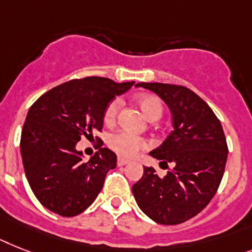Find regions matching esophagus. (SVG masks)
I'll list each match as a JSON object with an SVG mask.
<instances>
[{"instance_id": "1", "label": "esophagus", "mask_w": 252, "mask_h": 252, "mask_svg": "<svg viewBox=\"0 0 252 252\" xmlns=\"http://www.w3.org/2000/svg\"><path fill=\"white\" fill-rule=\"evenodd\" d=\"M127 163H128L127 159L121 158V157H120V158L117 159V165H118V166H125V165H127Z\"/></svg>"}]
</instances>
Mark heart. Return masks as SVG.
<instances>
[{"label": "heart", "mask_w": 252, "mask_h": 252, "mask_svg": "<svg viewBox=\"0 0 252 252\" xmlns=\"http://www.w3.org/2000/svg\"><path fill=\"white\" fill-rule=\"evenodd\" d=\"M136 103L149 120H158L163 113V105H162L161 99L156 95H151V94L140 95L136 97ZM120 108H121V101L118 99H114L108 104L104 111V122L107 125L114 124L117 120ZM108 145L121 157L131 158L138 155L141 149L148 148L149 141L147 139L131 134L128 131H117V132L109 135Z\"/></svg>", "instance_id": "b5f03b06"}]
</instances>
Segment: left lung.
I'll list each match as a JSON object with an SVG mask.
<instances>
[{
    "label": "left lung",
    "instance_id": "obj_1",
    "mask_svg": "<svg viewBox=\"0 0 252 252\" xmlns=\"http://www.w3.org/2000/svg\"><path fill=\"white\" fill-rule=\"evenodd\" d=\"M136 86L157 94L170 108L174 130L149 155L174 168L159 178L155 168L144 167L132 194L156 223H184L209 205L223 179L228 157L223 127L207 103L188 87L159 82Z\"/></svg>",
    "mask_w": 252,
    "mask_h": 252
}]
</instances>
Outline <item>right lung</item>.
Instances as JSON below:
<instances>
[{
  "mask_svg": "<svg viewBox=\"0 0 252 252\" xmlns=\"http://www.w3.org/2000/svg\"><path fill=\"white\" fill-rule=\"evenodd\" d=\"M134 84L104 77L72 80L41 95L29 108L20 153L31 189L47 210L70 218L95 201L117 156L100 148L103 141L96 136L99 151L85 162L77 141L101 131L108 104Z\"/></svg>",
  "mask_w": 252,
  "mask_h": 252,
  "instance_id": "right-lung-1",
  "label": "right lung"
}]
</instances>
